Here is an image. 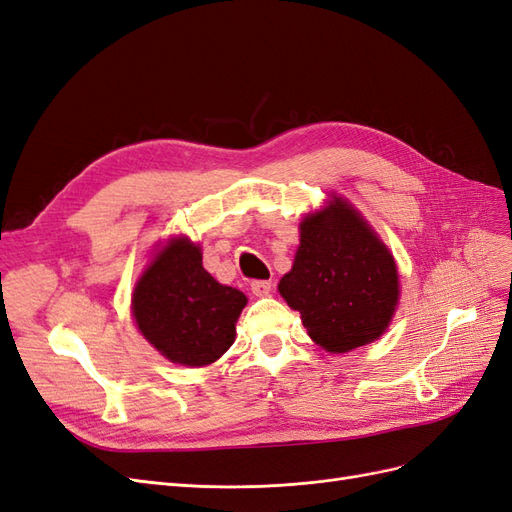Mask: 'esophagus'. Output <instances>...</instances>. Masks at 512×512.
I'll list each match as a JSON object with an SVG mask.
<instances>
[{
    "mask_svg": "<svg viewBox=\"0 0 512 512\" xmlns=\"http://www.w3.org/2000/svg\"><path fill=\"white\" fill-rule=\"evenodd\" d=\"M250 288H252V292L256 294V297H267V294L271 292V282H267V280H254L250 284Z\"/></svg>",
    "mask_w": 512,
    "mask_h": 512,
    "instance_id": "obj_1",
    "label": "esophagus"
}]
</instances>
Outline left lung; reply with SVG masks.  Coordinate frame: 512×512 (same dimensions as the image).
Instances as JSON below:
<instances>
[{
    "mask_svg": "<svg viewBox=\"0 0 512 512\" xmlns=\"http://www.w3.org/2000/svg\"><path fill=\"white\" fill-rule=\"evenodd\" d=\"M307 335L327 352H350L378 339L399 299L397 265L346 200L301 222L292 271L280 282Z\"/></svg>",
    "mask_w": 512,
    "mask_h": 512,
    "instance_id": "8db88e82",
    "label": "left lung"
}]
</instances>
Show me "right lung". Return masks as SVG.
<instances>
[{"instance_id":"add662e5","label":"right lung","mask_w":512,"mask_h":512,"mask_svg":"<svg viewBox=\"0 0 512 512\" xmlns=\"http://www.w3.org/2000/svg\"><path fill=\"white\" fill-rule=\"evenodd\" d=\"M245 294L222 286L203 267L188 239L170 241L134 288L138 329L168 361L203 367L235 342V322Z\"/></svg>"}]
</instances>
